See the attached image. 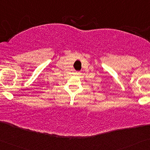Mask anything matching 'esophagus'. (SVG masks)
I'll use <instances>...</instances> for the list:
<instances>
[{"instance_id":"34e87169","label":"esophagus","mask_w":150,"mask_h":150,"mask_svg":"<svg viewBox=\"0 0 150 150\" xmlns=\"http://www.w3.org/2000/svg\"><path fill=\"white\" fill-rule=\"evenodd\" d=\"M76 74L79 76V75L81 74V73H80V72H76Z\"/></svg>"}]
</instances>
